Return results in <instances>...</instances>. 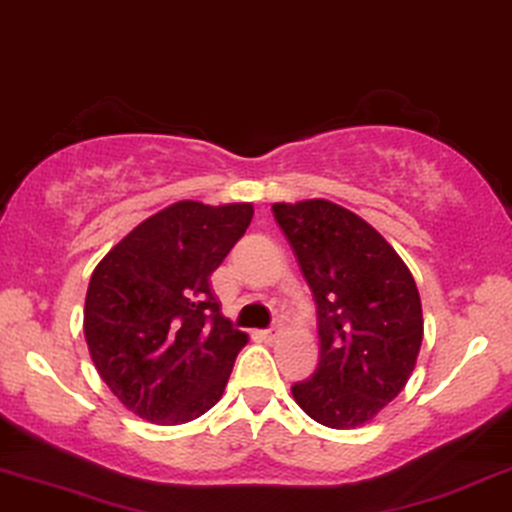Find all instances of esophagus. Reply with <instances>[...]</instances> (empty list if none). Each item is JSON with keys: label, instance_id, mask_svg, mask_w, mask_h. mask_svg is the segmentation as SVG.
I'll list each match as a JSON object with an SVG mask.
<instances>
[{"label": "esophagus", "instance_id": "1", "mask_svg": "<svg viewBox=\"0 0 512 512\" xmlns=\"http://www.w3.org/2000/svg\"><path fill=\"white\" fill-rule=\"evenodd\" d=\"M278 335H281V330H278V327H269V330H262L260 332L262 342H267V344H274L276 339H278Z\"/></svg>", "mask_w": 512, "mask_h": 512}]
</instances>
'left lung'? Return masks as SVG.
<instances>
[{"mask_svg": "<svg viewBox=\"0 0 512 512\" xmlns=\"http://www.w3.org/2000/svg\"><path fill=\"white\" fill-rule=\"evenodd\" d=\"M318 309L320 363L292 398L327 428L370 424L403 391L424 342L412 271L372 224L325 199L274 203Z\"/></svg>", "mask_w": 512, "mask_h": 512, "instance_id": "8db88e82", "label": "left lung"}]
</instances>
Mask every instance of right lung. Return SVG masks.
I'll return each mask as SVG.
<instances>
[{"label":"right lung","mask_w":512,"mask_h":512,"mask_svg":"<svg viewBox=\"0 0 512 512\" xmlns=\"http://www.w3.org/2000/svg\"><path fill=\"white\" fill-rule=\"evenodd\" d=\"M252 213V203H170L93 269L84 306L88 353L109 391L140 419L187 424L222 398L248 335L222 316L210 276Z\"/></svg>","instance_id":"right-lung-1"}]
</instances>
